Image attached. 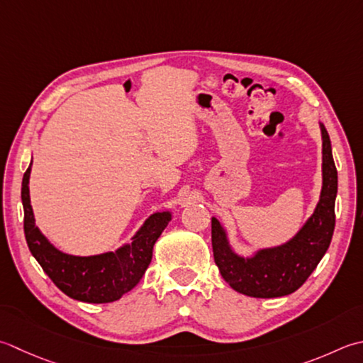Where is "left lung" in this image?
<instances>
[{"label":"left lung","instance_id":"8db88e82","mask_svg":"<svg viewBox=\"0 0 363 363\" xmlns=\"http://www.w3.org/2000/svg\"><path fill=\"white\" fill-rule=\"evenodd\" d=\"M323 135V189L311 217L286 244L262 248L250 258L233 250L226 231L212 217V252L220 274L238 293L250 297H281L299 289L330 245L335 228V198L338 176L332 157L329 133Z\"/></svg>","mask_w":363,"mask_h":363}]
</instances>
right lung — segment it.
<instances>
[{
	"instance_id": "1",
	"label": "right lung",
	"mask_w": 363,
	"mask_h": 363,
	"mask_svg": "<svg viewBox=\"0 0 363 363\" xmlns=\"http://www.w3.org/2000/svg\"><path fill=\"white\" fill-rule=\"evenodd\" d=\"M31 163L21 181L25 238L33 257L64 294L88 303L115 302L138 285L152 259V248L167 228L172 212H155L132 238V244L94 257H74L60 252L35 226L30 201Z\"/></svg>"
}]
</instances>
